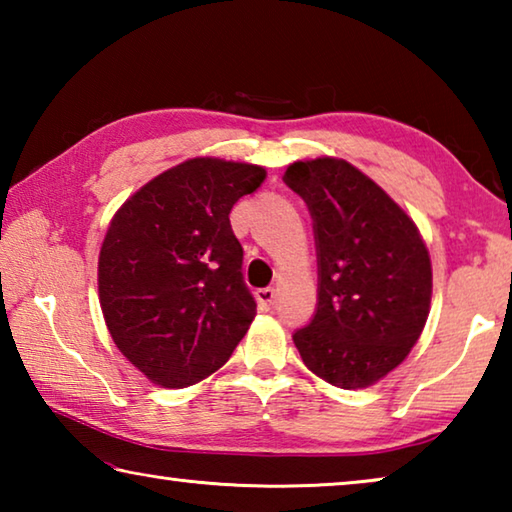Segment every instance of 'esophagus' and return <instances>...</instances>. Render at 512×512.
<instances>
[{"instance_id":"obj_1","label":"esophagus","mask_w":512,"mask_h":512,"mask_svg":"<svg viewBox=\"0 0 512 512\" xmlns=\"http://www.w3.org/2000/svg\"><path fill=\"white\" fill-rule=\"evenodd\" d=\"M255 298H257L259 309L268 311V309H271V307L275 305V289H259V291L255 293Z\"/></svg>"}]
</instances>
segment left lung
I'll return each mask as SVG.
<instances>
[{
    "label": "left lung",
    "instance_id": "obj_1",
    "mask_svg": "<svg viewBox=\"0 0 512 512\" xmlns=\"http://www.w3.org/2000/svg\"><path fill=\"white\" fill-rule=\"evenodd\" d=\"M284 183L309 205L318 248V309L293 343L327 384L368 388L409 357L427 323V244L411 216L348 160H298Z\"/></svg>",
    "mask_w": 512,
    "mask_h": 512
}]
</instances>
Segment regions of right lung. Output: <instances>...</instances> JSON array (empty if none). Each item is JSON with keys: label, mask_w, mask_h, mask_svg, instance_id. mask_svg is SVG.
<instances>
[{"label": "right lung", "mask_w": 512, "mask_h": 512, "mask_svg": "<svg viewBox=\"0 0 512 512\" xmlns=\"http://www.w3.org/2000/svg\"><path fill=\"white\" fill-rule=\"evenodd\" d=\"M264 178L259 164L189 158L112 216L99 253L103 320L153 384L185 388L210 377L253 323L230 210Z\"/></svg>", "instance_id": "1"}]
</instances>
